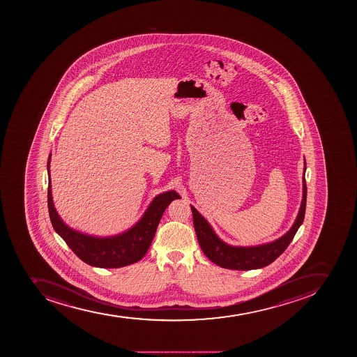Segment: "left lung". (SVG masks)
I'll use <instances>...</instances> for the list:
<instances>
[{
	"instance_id": "1",
	"label": "left lung",
	"mask_w": 357,
	"mask_h": 357,
	"mask_svg": "<svg viewBox=\"0 0 357 357\" xmlns=\"http://www.w3.org/2000/svg\"><path fill=\"white\" fill-rule=\"evenodd\" d=\"M305 172H306V162H305L303 176V201L300 205L297 219L294 221V226L290 228V231L271 243L257 246H233L225 243L224 241H221L217 236V234L213 231L208 221L203 218V215L192 205H190L196 236L205 256L222 268L236 269V271L262 268L276 260L292 242L294 235L305 218L307 199Z\"/></svg>"
}]
</instances>
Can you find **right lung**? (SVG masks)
<instances>
[{"mask_svg":"<svg viewBox=\"0 0 357 357\" xmlns=\"http://www.w3.org/2000/svg\"><path fill=\"white\" fill-rule=\"evenodd\" d=\"M50 158H47V208L54 231L82 261L100 268H120L144 258L154 238L162 215L174 199H180L174 190L156 196L142 219L133 227L120 235L96 237L68 227L56 211L51 192Z\"/></svg>","mask_w":357,"mask_h":357,"instance_id":"obj_1","label":"right lung"}]
</instances>
